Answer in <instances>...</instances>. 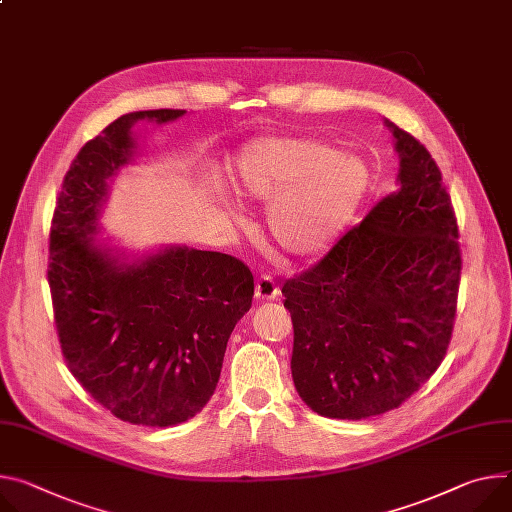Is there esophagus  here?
Here are the masks:
<instances>
[{"label": "esophagus", "instance_id": "obj_1", "mask_svg": "<svg viewBox=\"0 0 512 512\" xmlns=\"http://www.w3.org/2000/svg\"><path fill=\"white\" fill-rule=\"evenodd\" d=\"M277 294H280V290H277L273 277L271 275H261L257 284H255V298L257 300H275Z\"/></svg>", "mask_w": 512, "mask_h": 512}]
</instances>
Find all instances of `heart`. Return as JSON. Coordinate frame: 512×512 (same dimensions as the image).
<instances>
[{
  "mask_svg": "<svg viewBox=\"0 0 512 512\" xmlns=\"http://www.w3.org/2000/svg\"><path fill=\"white\" fill-rule=\"evenodd\" d=\"M228 179L243 200L269 204V237L302 259L333 247L371 190V171L359 157L292 136L245 143L228 165Z\"/></svg>",
  "mask_w": 512,
  "mask_h": 512,
  "instance_id": "b5f03b06",
  "label": "heart"
}]
</instances>
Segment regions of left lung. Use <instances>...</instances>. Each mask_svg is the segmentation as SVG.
Listing matches in <instances>:
<instances>
[{
	"label": "left lung",
	"instance_id": "1",
	"mask_svg": "<svg viewBox=\"0 0 512 512\" xmlns=\"http://www.w3.org/2000/svg\"><path fill=\"white\" fill-rule=\"evenodd\" d=\"M386 126L398 190L282 286L294 386L314 412L345 421L398 408L435 374L457 306L459 232L441 171L414 136Z\"/></svg>",
	"mask_w": 512,
	"mask_h": 512
}]
</instances>
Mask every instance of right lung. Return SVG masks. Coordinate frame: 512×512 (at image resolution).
I'll return each mask as SVG.
<instances>
[{
	"label": "right lung",
	"mask_w": 512,
	"mask_h": 512,
	"mask_svg": "<svg viewBox=\"0 0 512 512\" xmlns=\"http://www.w3.org/2000/svg\"><path fill=\"white\" fill-rule=\"evenodd\" d=\"M114 120L71 163L51 226L49 286L63 357L96 402L130 425L173 427L216 390L228 337L251 308L253 273L230 255L169 245L128 259L96 239L108 181L132 163L136 122Z\"/></svg>",
	"instance_id": "add662e5"
}]
</instances>
